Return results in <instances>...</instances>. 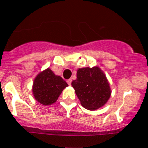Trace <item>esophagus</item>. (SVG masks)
<instances>
[{
	"label": "esophagus",
	"mask_w": 148,
	"mask_h": 148,
	"mask_svg": "<svg viewBox=\"0 0 148 148\" xmlns=\"http://www.w3.org/2000/svg\"><path fill=\"white\" fill-rule=\"evenodd\" d=\"M66 82H67V84H69V85H71V83H72V79L71 78H70V79H68L67 81H66Z\"/></svg>",
	"instance_id": "esophagus-1"
}]
</instances>
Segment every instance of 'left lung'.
Here are the masks:
<instances>
[{
	"label": "left lung",
	"mask_w": 148,
	"mask_h": 148,
	"mask_svg": "<svg viewBox=\"0 0 148 148\" xmlns=\"http://www.w3.org/2000/svg\"><path fill=\"white\" fill-rule=\"evenodd\" d=\"M72 86L81 104L89 110L103 107L111 95L109 82L99 66L79 68Z\"/></svg>",
	"instance_id": "1"
}]
</instances>
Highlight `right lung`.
<instances>
[{"mask_svg":"<svg viewBox=\"0 0 148 148\" xmlns=\"http://www.w3.org/2000/svg\"><path fill=\"white\" fill-rule=\"evenodd\" d=\"M68 86L61 76L55 75L47 68L39 73L34 79L32 93L38 102L43 105H50L57 101L63 90Z\"/></svg>","mask_w":148,"mask_h":148,"instance_id":"1","label":"right lung"}]
</instances>
